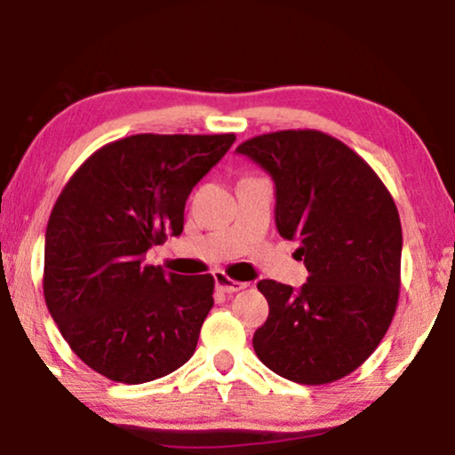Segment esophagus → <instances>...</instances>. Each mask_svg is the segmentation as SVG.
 Segmentation results:
<instances>
[{"label": "esophagus", "instance_id": "esophagus-1", "mask_svg": "<svg viewBox=\"0 0 455 455\" xmlns=\"http://www.w3.org/2000/svg\"><path fill=\"white\" fill-rule=\"evenodd\" d=\"M214 281H216L218 290L224 291V294H235V291H241V290H245V287H247L245 281H235L231 277H227L224 273H220V270H218V273L214 275Z\"/></svg>", "mask_w": 455, "mask_h": 455}]
</instances>
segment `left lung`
I'll list each match as a JSON object with an SVG mask.
<instances>
[{
  "label": "left lung",
  "mask_w": 455,
  "mask_h": 455,
  "mask_svg": "<svg viewBox=\"0 0 455 455\" xmlns=\"http://www.w3.org/2000/svg\"><path fill=\"white\" fill-rule=\"evenodd\" d=\"M275 182V222L308 270L300 290L262 279L268 319L254 350L298 384L355 371L395 317L401 285L399 212L388 188L344 142L317 130H283L237 147Z\"/></svg>",
  "instance_id": "8db88e82"
}]
</instances>
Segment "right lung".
Masks as SVG:
<instances>
[{
    "label": "right lung",
    "instance_id": "right-lung-1",
    "mask_svg": "<svg viewBox=\"0 0 455 455\" xmlns=\"http://www.w3.org/2000/svg\"><path fill=\"white\" fill-rule=\"evenodd\" d=\"M235 134H136L85 159L45 228L44 296L73 353L113 382L142 384L185 365L214 307L212 275L145 264L185 228L193 187Z\"/></svg>",
    "mask_w": 455,
    "mask_h": 455
}]
</instances>
